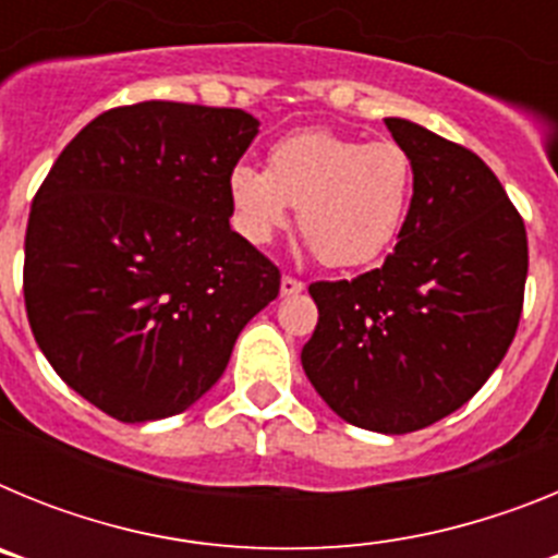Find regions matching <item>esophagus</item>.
<instances>
[{
  "label": "esophagus",
  "instance_id": "esophagus-1",
  "mask_svg": "<svg viewBox=\"0 0 558 558\" xmlns=\"http://www.w3.org/2000/svg\"><path fill=\"white\" fill-rule=\"evenodd\" d=\"M282 295H299L304 290V282H299V279H293V276H282Z\"/></svg>",
  "mask_w": 558,
  "mask_h": 558
}]
</instances>
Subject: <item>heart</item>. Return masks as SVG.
I'll use <instances>...</instances> for the list:
<instances>
[{
    "instance_id": "obj_1",
    "label": "heart",
    "mask_w": 558,
    "mask_h": 558,
    "mask_svg": "<svg viewBox=\"0 0 558 558\" xmlns=\"http://www.w3.org/2000/svg\"><path fill=\"white\" fill-rule=\"evenodd\" d=\"M413 198L411 153L391 140L310 128L282 136L268 150V170L234 165L229 204L248 243H268L295 226L329 268H357L386 254L408 220Z\"/></svg>"
}]
</instances>
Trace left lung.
<instances>
[{"label":"left lung","instance_id":"8db88e82","mask_svg":"<svg viewBox=\"0 0 558 558\" xmlns=\"http://www.w3.org/2000/svg\"><path fill=\"white\" fill-rule=\"evenodd\" d=\"M413 198L393 254L352 282H315L302 366L343 422L402 436L470 402L514 340L529 236L495 172L466 147L388 117Z\"/></svg>","mask_w":558,"mask_h":558}]
</instances>
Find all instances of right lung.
<instances>
[{"instance_id":"1","label":"right lung","mask_w":558,"mask_h":558,"mask_svg":"<svg viewBox=\"0 0 558 558\" xmlns=\"http://www.w3.org/2000/svg\"><path fill=\"white\" fill-rule=\"evenodd\" d=\"M256 133L240 108H111L36 192L29 329L58 377L108 416L136 425L195 405L279 295V268L229 226V172Z\"/></svg>"}]
</instances>
